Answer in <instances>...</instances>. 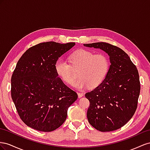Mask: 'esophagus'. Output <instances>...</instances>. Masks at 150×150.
Listing matches in <instances>:
<instances>
[{
    "instance_id": "34e87169",
    "label": "esophagus",
    "mask_w": 150,
    "mask_h": 150,
    "mask_svg": "<svg viewBox=\"0 0 150 150\" xmlns=\"http://www.w3.org/2000/svg\"><path fill=\"white\" fill-rule=\"evenodd\" d=\"M78 96H79V98H81V97L83 96V93H81V92H78Z\"/></svg>"
}]
</instances>
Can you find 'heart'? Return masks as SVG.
<instances>
[{"mask_svg":"<svg viewBox=\"0 0 150 150\" xmlns=\"http://www.w3.org/2000/svg\"><path fill=\"white\" fill-rule=\"evenodd\" d=\"M69 59L71 65L65 59H58L54 64L55 71L63 81L71 85L76 77L72 68L79 70L80 79L75 83V86L79 89L99 86L105 79L110 67L109 59L105 54H95L87 50L75 51Z\"/></svg>","mask_w":150,"mask_h":150,"instance_id":"heart-1","label":"heart"}]
</instances>
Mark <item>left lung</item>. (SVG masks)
Returning <instances> with one entry per match:
<instances>
[{
	"instance_id": "obj_1",
	"label": "left lung",
	"mask_w": 150,
	"mask_h": 150,
	"mask_svg": "<svg viewBox=\"0 0 150 150\" xmlns=\"http://www.w3.org/2000/svg\"><path fill=\"white\" fill-rule=\"evenodd\" d=\"M108 54L110 65L105 79L85 97L90 102L89 123L102 132L119 129L133 116L140 93L138 71L127 54L104 42L84 44Z\"/></svg>"
}]
</instances>
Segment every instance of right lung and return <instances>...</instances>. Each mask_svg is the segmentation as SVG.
<instances>
[{"label":"right lung","mask_w":150,"mask_h":150,"mask_svg":"<svg viewBox=\"0 0 150 150\" xmlns=\"http://www.w3.org/2000/svg\"><path fill=\"white\" fill-rule=\"evenodd\" d=\"M75 45L41 42L26 50L19 59L11 77V97L28 126L50 132L65 121L68 109L78 95L58 77L54 64Z\"/></svg>","instance_id":"1"}]
</instances>
